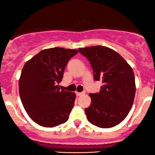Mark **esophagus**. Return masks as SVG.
Here are the masks:
<instances>
[{
    "mask_svg": "<svg viewBox=\"0 0 155 155\" xmlns=\"http://www.w3.org/2000/svg\"><path fill=\"white\" fill-rule=\"evenodd\" d=\"M83 94H84V92H76V96L77 97H80Z\"/></svg>",
    "mask_w": 155,
    "mask_h": 155,
    "instance_id": "obj_1",
    "label": "esophagus"
}]
</instances>
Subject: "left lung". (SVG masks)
<instances>
[{"label":"left lung","mask_w":155,"mask_h":155,"mask_svg":"<svg viewBox=\"0 0 155 155\" xmlns=\"http://www.w3.org/2000/svg\"><path fill=\"white\" fill-rule=\"evenodd\" d=\"M88 59L94 79L101 81L98 93L90 94L91 105L85 109L88 121L100 128L119 124L129 114L135 94L133 69L119 53L103 46L79 48Z\"/></svg>","instance_id":"left-lung-1"}]
</instances>
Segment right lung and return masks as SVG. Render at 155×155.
I'll list each match as a JSON object with an SVG mask.
<instances>
[{"instance_id": "right-lung-1", "label": "right lung", "mask_w": 155, "mask_h": 155, "mask_svg": "<svg viewBox=\"0 0 155 155\" xmlns=\"http://www.w3.org/2000/svg\"><path fill=\"white\" fill-rule=\"evenodd\" d=\"M78 53L61 48L43 50L24 65L19 81L20 97L36 124L54 127L68 120L75 94L60 90L58 84L69 60Z\"/></svg>"}]
</instances>
